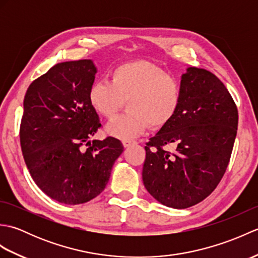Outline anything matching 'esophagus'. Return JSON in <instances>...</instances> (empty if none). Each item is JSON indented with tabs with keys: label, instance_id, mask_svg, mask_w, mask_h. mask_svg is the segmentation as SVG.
<instances>
[{
	"label": "esophagus",
	"instance_id": "esophagus-1",
	"mask_svg": "<svg viewBox=\"0 0 258 258\" xmlns=\"http://www.w3.org/2000/svg\"><path fill=\"white\" fill-rule=\"evenodd\" d=\"M134 144H136L135 141H131V140H124L123 141L124 147H130L131 145H134Z\"/></svg>",
	"mask_w": 258,
	"mask_h": 258
}]
</instances>
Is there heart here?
<instances>
[{"mask_svg": "<svg viewBox=\"0 0 258 258\" xmlns=\"http://www.w3.org/2000/svg\"><path fill=\"white\" fill-rule=\"evenodd\" d=\"M89 101L105 118H112L127 101L128 111L112 119L106 131L115 138L132 139L147 126L161 128L171 122L182 101V85L176 76L155 64L125 62L113 69L111 82L91 85Z\"/></svg>", "mask_w": 258, "mask_h": 258, "instance_id": "b5f03b06", "label": "heart"}]
</instances>
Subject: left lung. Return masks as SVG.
Returning <instances> with one entry per match:
<instances>
[{"instance_id": "1", "label": "left lung", "mask_w": 258, "mask_h": 258, "mask_svg": "<svg viewBox=\"0 0 258 258\" xmlns=\"http://www.w3.org/2000/svg\"><path fill=\"white\" fill-rule=\"evenodd\" d=\"M175 117L146 143L143 183L163 205L187 208L205 200L225 174L237 133L232 95L210 71L188 68ZM174 144L173 153L163 149Z\"/></svg>"}]
</instances>
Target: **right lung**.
Returning <instances> with one entry per match:
<instances>
[{"mask_svg":"<svg viewBox=\"0 0 258 258\" xmlns=\"http://www.w3.org/2000/svg\"><path fill=\"white\" fill-rule=\"evenodd\" d=\"M96 68L91 59L54 65L24 96L20 142L31 176L63 204L101 194L124 147L117 139L90 141L102 124L89 101Z\"/></svg>","mask_w":258,"mask_h":258,"instance_id":"right-lung-1","label":"right lung"}]
</instances>
